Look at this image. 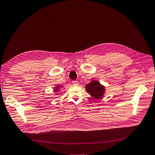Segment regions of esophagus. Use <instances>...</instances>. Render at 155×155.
<instances>
[{
	"mask_svg": "<svg viewBox=\"0 0 155 155\" xmlns=\"http://www.w3.org/2000/svg\"><path fill=\"white\" fill-rule=\"evenodd\" d=\"M72 84L73 85H77L78 84V82L77 81H72Z\"/></svg>",
	"mask_w": 155,
	"mask_h": 155,
	"instance_id": "obj_1",
	"label": "esophagus"
}]
</instances>
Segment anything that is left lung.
I'll list each match as a JSON object with an SVG mask.
<instances>
[{
    "label": "left lung",
    "instance_id": "left-lung-1",
    "mask_svg": "<svg viewBox=\"0 0 155 155\" xmlns=\"http://www.w3.org/2000/svg\"><path fill=\"white\" fill-rule=\"evenodd\" d=\"M85 89L94 99L101 98L105 92V87L100 82L94 81H91L85 85Z\"/></svg>",
    "mask_w": 155,
    "mask_h": 155
}]
</instances>
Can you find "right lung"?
<instances>
[{"label":"right lung","instance_id":"1","mask_svg":"<svg viewBox=\"0 0 155 155\" xmlns=\"http://www.w3.org/2000/svg\"><path fill=\"white\" fill-rule=\"evenodd\" d=\"M59 88H60V86H59V85H58V86L55 87V89L54 90V91H57L59 90Z\"/></svg>","mask_w":155,"mask_h":155}]
</instances>
